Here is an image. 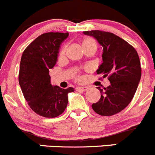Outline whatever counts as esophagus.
<instances>
[{
  "label": "esophagus",
  "instance_id": "obj_1",
  "mask_svg": "<svg viewBox=\"0 0 155 155\" xmlns=\"http://www.w3.org/2000/svg\"><path fill=\"white\" fill-rule=\"evenodd\" d=\"M88 89L89 88L87 87H78L77 90H81V91L85 92V91H87V90H88Z\"/></svg>",
  "mask_w": 155,
  "mask_h": 155
}]
</instances>
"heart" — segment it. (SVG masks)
I'll return each mask as SVG.
<instances>
[{"label":"heart","instance_id":"b5f03b06","mask_svg":"<svg viewBox=\"0 0 155 155\" xmlns=\"http://www.w3.org/2000/svg\"><path fill=\"white\" fill-rule=\"evenodd\" d=\"M81 44H82V47L84 50H86V49L88 48H94L96 49L97 47V44H96V41H95L94 38H90V37H87V38H84L82 40V42H81ZM65 52H66V47L64 46L62 49L59 51V56L60 57H63L65 54ZM81 78L78 77V80H81Z\"/></svg>","mask_w":155,"mask_h":155}]
</instances>
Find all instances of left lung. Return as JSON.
Here are the masks:
<instances>
[{"label":"left lung","instance_id":"obj_1","mask_svg":"<svg viewBox=\"0 0 155 155\" xmlns=\"http://www.w3.org/2000/svg\"><path fill=\"white\" fill-rule=\"evenodd\" d=\"M84 33L94 37L103 47V62L96 72L108 77L111 83L104 90L98 87L101 98L92 108L99 115L112 116L129 105L137 90L142 74L139 55L129 43L111 32L93 30Z\"/></svg>","mask_w":155,"mask_h":155}]
</instances>
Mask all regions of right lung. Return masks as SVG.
I'll use <instances>...</instances> for the list:
<instances>
[{
	"instance_id": "add662e5",
	"label": "right lung",
	"mask_w": 155,
	"mask_h": 155,
	"mask_svg": "<svg viewBox=\"0 0 155 155\" xmlns=\"http://www.w3.org/2000/svg\"><path fill=\"white\" fill-rule=\"evenodd\" d=\"M68 33L47 32L38 36L24 50L20 61L19 83L28 104L37 114L58 117L68 105L72 87L60 88L50 84V69L57 60L60 44Z\"/></svg>"
}]
</instances>
